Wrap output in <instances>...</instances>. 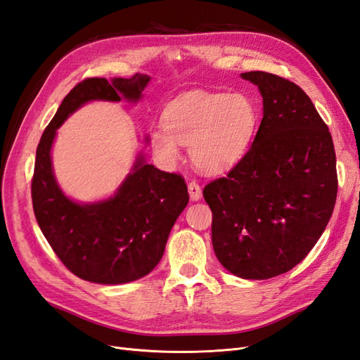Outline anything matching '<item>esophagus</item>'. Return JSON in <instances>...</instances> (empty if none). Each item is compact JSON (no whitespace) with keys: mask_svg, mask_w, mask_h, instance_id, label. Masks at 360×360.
I'll use <instances>...</instances> for the list:
<instances>
[{"mask_svg":"<svg viewBox=\"0 0 360 360\" xmlns=\"http://www.w3.org/2000/svg\"><path fill=\"white\" fill-rule=\"evenodd\" d=\"M188 191H189V197L192 201H198L201 200V195H202V191L200 188V184L197 181H191L188 184Z\"/></svg>","mask_w":360,"mask_h":360,"instance_id":"1","label":"esophagus"}]
</instances>
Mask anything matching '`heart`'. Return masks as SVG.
<instances>
[{
    "mask_svg": "<svg viewBox=\"0 0 360 360\" xmlns=\"http://www.w3.org/2000/svg\"><path fill=\"white\" fill-rule=\"evenodd\" d=\"M259 120L258 106L243 93H188L163 112L165 127L150 134V146L163 165L180 159V146H189L192 162L212 174L240 162L252 144Z\"/></svg>",
    "mask_w": 360,
    "mask_h": 360,
    "instance_id": "b5f03b06",
    "label": "heart"
}]
</instances>
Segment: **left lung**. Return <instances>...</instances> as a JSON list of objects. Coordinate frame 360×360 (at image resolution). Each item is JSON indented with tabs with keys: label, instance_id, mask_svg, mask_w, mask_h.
Segmentation results:
<instances>
[{
	"label": "left lung",
	"instance_id": "1",
	"mask_svg": "<svg viewBox=\"0 0 360 360\" xmlns=\"http://www.w3.org/2000/svg\"><path fill=\"white\" fill-rule=\"evenodd\" d=\"M240 76L263 96V120L245 158L202 195L219 263L238 278L269 279L297 266L321 237L336 201V158L329 127L299 85L267 72Z\"/></svg>",
	"mask_w": 360,
	"mask_h": 360
}]
</instances>
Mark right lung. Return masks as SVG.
<instances>
[{"label": "right lung", "mask_w": 360, "mask_h": 360, "mask_svg": "<svg viewBox=\"0 0 360 360\" xmlns=\"http://www.w3.org/2000/svg\"><path fill=\"white\" fill-rule=\"evenodd\" d=\"M148 82L150 76L141 73L111 81L84 79L64 97L37 146L31 181L37 224L63 264L96 284H126L159 264L171 228L189 202L188 186L181 176L155 168L139 153L110 198L78 202L57 183L52 144L57 129L82 105L122 99L136 103Z\"/></svg>", "instance_id": "obj_1"}]
</instances>
